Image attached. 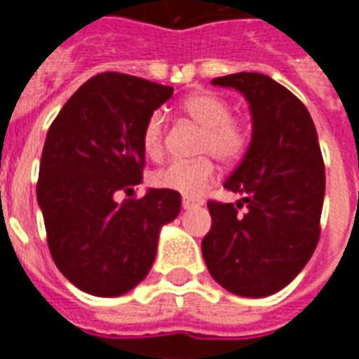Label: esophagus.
I'll list each match as a JSON object with an SVG mask.
<instances>
[{
    "mask_svg": "<svg viewBox=\"0 0 359 359\" xmlns=\"http://www.w3.org/2000/svg\"><path fill=\"white\" fill-rule=\"evenodd\" d=\"M200 200H196V198H190V196H184V198H182V208H184V210H192V208H198V205H200Z\"/></svg>",
    "mask_w": 359,
    "mask_h": 359,
    "instance_id": "esophagus-1",
    "label": "esophagus"
}]
</instances>
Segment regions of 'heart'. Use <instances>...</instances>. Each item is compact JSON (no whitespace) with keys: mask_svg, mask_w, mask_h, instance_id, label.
<instances>
[{"mask_svg":"<svg viewBox=\"0 0 359 359\" xmlns=\"http://www.w3.org/2000/svg\"><path fill=\"white\" fill-rule=\"evenodd\" d=\"M196 126L202 128L198 140V156H211L221 165H233L241 161L250 146V128L238 117L231 115V103L225 97L211 92L190 94L180 105ZM167 118L163 111H154L142 130V146L149 157L163 156ZM213 161L200 157L194 161H171L151 172V184L169 188L180 194H200L210 187L213 179Z\"/></svg>","mask_w":359,"mask_h":359,"instance_id":"1","label":"heart"}]
</instances>
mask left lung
Returning a JSON list of instances; mask_svg holds the SVG:
<instances>
[{"label": "left lung", "instance_id": "1", "mask_svg": "<svg viewBox=\"0 0 359 359\" xmlns=\"http://www.w3.org/2000/svg\"><path fill=\"white\" fill-rule=\"evenodd\" d=\"M213 84L246 95L254 130L246 156L225 180L242 200L208 202L211 229L202 254L211 277L229 292L262 298L285 288L316 252L323 156L306 105L267 74H226Z\"/></svg>", "mask_w": 359, "mask_h": 359}]
</instances>
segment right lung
Returning a JSON list of instances; mask_svg holds the SVG:
<instances>
[{
  "label": "right lung",
  "mask_w": 359,
  "mask_h": 359,
  "mask_svg": "<svg viewBox=\"0 0 359 359\" xmlns=\"http://www.w3.org/2000/svg\"><path fill=\"white\" fill-rule=\"evenodd\" d=\"M171 86L123 73H102L76 90L51 123L36 196L57 269L82 292L121 296L156 259L165 223L180 211V194L151 188L115 202L142 182L148 117Z\"/></svg>",
  "instance_id": "obj_1"
}]
</instances>
